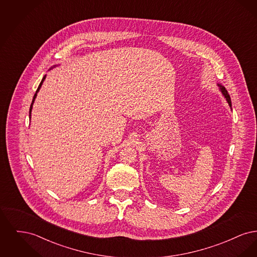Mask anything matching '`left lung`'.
<instances>
[{
    "label": "left lung",
    "mask_w": 257,
    "mask_h": 257,
    "mask_svg": "<svg viewBox=\"0 0 257 257\" xmlns=\"http://www.w3.org/2000/svg\"><path fill=\"white\" fill-rule=\"evenodd\" d=\"M218 86H220V91H221V93L223 94V96H224L225 99H226L227 103H228V104H229V106L231 107V99H230V96H229V94H228L227 90L225 89V87H224V86H220V85H218Z\"/></svg>",
    "instance_id": "8db88e82"
}]
</instances>
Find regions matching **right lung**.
I'll list each match as a JSON object with an SVG mask.
<instances>
[{
  "label": "right lung",
  "instance_id": "right-lung-1",
  "mask_svg": "<svg viewBox=\"0 0 257 257\" xmlns=\"http://www.w3.org/2000/svg\"><path fill=\"white\" fill-rule=\"evenodd\" d=\"M45 78H46V75L42 78V81L40 82V84H39V86L37 87V91H36V93H35V95H34V98H33V102H32V104H31V107H30V117H31V111H32V109H33V104H34V102H35V100H36V98H37V92L39 91V89H40V87L42 86V84H43V82H44V80H45Z\"/></svg>",
  "mask_w": 257,
  "mask_h": 257
}]
</instances>
